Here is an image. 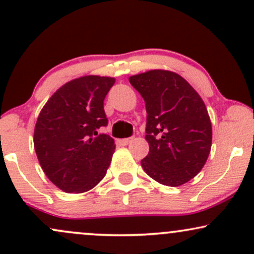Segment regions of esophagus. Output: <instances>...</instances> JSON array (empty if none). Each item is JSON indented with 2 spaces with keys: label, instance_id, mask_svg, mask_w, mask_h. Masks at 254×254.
Returning a JSON list of instances; mask_svg holds the SVG:
<instances>
[{
  "label": "esophagus",
  "instance_id": "1",
  "mask_svg": "<svg viewBox=\"0 0 254 254\" xmlns=\"http://www.w3.org/2000/svg\"><path fill=\"white\" fill-rule=\"evenodd\" d=\"M131 141H132L131 137H129V138H123V140H119V143L123 144V146H127V144H129Z\"/></svg>",
  "mask_w": 254,
  "mask_h": 254
}]
</instances>
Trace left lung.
Returning a JSON list of instances; mask_svg holds the SVG:
<instances>
[{
  "label": "left lung",
  "mask_w": 254,
  "mask_h": 254,
  "mask_svg": "<svg viewBox=\"0 0 254 254\" xmlns=\"http://www.w3.org/2000/svg\"><path fill=\"white\" fill-rule=\"evenodd\" d=\"M146 102V140L149 152L141 160L146 174L164 186L178 187L204 168L212 144L206 106L180 74L152 69L129 78Z\"/></svg>",
  "instance_id": "obj_1"
}]
</instances>
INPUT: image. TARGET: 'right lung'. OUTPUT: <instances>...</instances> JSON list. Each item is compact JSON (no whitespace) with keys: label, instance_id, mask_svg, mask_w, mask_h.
Here are the masks:
<instances>
[{"label":"right lung","instance_id":"1","mask_svg":"<svg viewBox=\"0 0 254 254\" xmlns=\"http://www.w3.org/2000/svg\"><path fill=\"white\" fill-rule=\"evenodd\" d=\"M116 79L85 76L66 83L42 108L33 133L46 176L66 193H84L107 172L116 148L107 133L104 100Z\"/></svg>","mask_w":254,"mask_h":254}]
</instances>
